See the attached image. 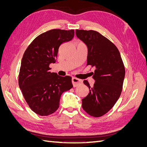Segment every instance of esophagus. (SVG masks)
<instances>
[{"label":"esophagus","mask_w":147,"mask_h":147,"mask_svg":"<svg viewBox=\"0 0 147 147\" xmlns=\"http://www.w3.org/2000/svg\"><path fill=\"white\" fill-rule=\"evenodd\" d=\"M72 84H73V86L74 87H77V86L80 85V84H81L83 82L81 80H80L78 78H77L75 77H73L72 79Z\"/></svg>","instance_id":"obj_1"}]
</instances>
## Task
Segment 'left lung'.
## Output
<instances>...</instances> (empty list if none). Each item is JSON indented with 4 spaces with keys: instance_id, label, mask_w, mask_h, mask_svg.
Returning <instances> with one entry per match:
<instances>
[{
    "instance_id": "left-lung-1",
    "label": "left lung",
    "mask_w": 147,
    "mask_h": 147,
    "mask_svg": "<svg viewBox=\"0 0 147 147\" xmlns=\"http://www.w3.org/2000/svg\"><path fill=\"white\" fill-rule=\"evenodd\" d=\"M77 37L88 47L87 65L94 67L91 87L84 84L90 92L82 99V108L92 117H100L107 113L116 103L122 91L125 69L117 47L95 30H76Z\"/></svg>"
}]
</instances>
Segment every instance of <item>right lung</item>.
<instances>
[{"instance_id": "add662e5", "label": "right lung", "mask_w": 147, "mask_h": 147, "mask_svg": "<svg viewBox=\"0 0 147 147\" xmlns=\"http://www.w3.org/2000/svg\"><path fill=\"white\" fill-rule=\"evenodd\" d=\"M74 30L52 29L39 35L26 49L21 61L18 84L30 109L48 116L59 107L61 94L73 87L72 77L50 72L62 43L70 41Z\"/></svg>"}]
</instances>
